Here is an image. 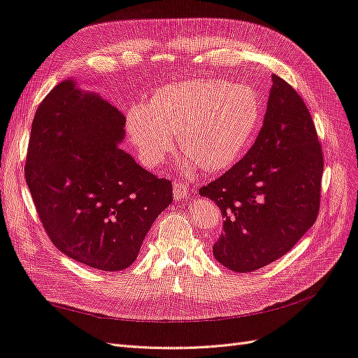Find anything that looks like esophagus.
I'll list each match as a JSON object with an SVG mask.
<instances>
[{"label": "esophagus", "mask_w": 358, "mask_h": 358, "mask_svg": "<svg viewBox=\"0 0 358 358\" xmlns=\"http://www.w3.org/2000/svg\"><path fill=\"white\" fill-rule=\"evenodd\" d=\"M188 191H189V188L185 185V183H182V182H176L175 187H173V192H175V197L178 200L187 197L188 196Z\"/></svg>", "instance_id": "34e87169"}]
</instances>
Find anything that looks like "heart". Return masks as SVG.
Instances as JSON below:
<instances>
[{
	"label": "heart",
	"mask_w": 358,
	"mask_h": 358,
	"mask_svg": "<svg viewBox=\"0 0 358 358\" xmlns=\"http://www.w3.org/2000/svg\"><path fill=\"white\" fill-rule=\"evenodd\" d=\"M262 121V101L251 86L192 79L164 85L148 104H134L127 115V133L149 169L170 154L179 131V148L191 171L222 170L246 152Z\"/></svg>",
	"instance_id": "b5f03b06"
}]
</instances>
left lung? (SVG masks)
Returning <instances> with one entry per match:
<instances>
[{"label": "left lung", "instance_id": "1", "mask_svg": "<svg viewBox=\"0 0 358 358\" xmlns=\"http://www.w3.org/2000/svg\"><path fill=\"white\" fill-rule=\"evenodd\" d=\"M263 128L248 154L199 189L225 218L213 255L248 273L285 255L315 224L321 203L322 148L297 91L273 74Z\"/></svg>", "mask_w": 358, "mask_h": 358}]
</instances>
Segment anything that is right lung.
I'll use <instances>...</instances> for the list:
<instances>
[{
    "instance_id": "right-lung-1",
    "label": "right lung",
    "mask_w": 358,
    "mask_h": 358,
    "mask_svg": "<svg viewBox=\"0 0 358 358\" xmlns=\"http://www.w3.org/2000/svg\"><path fill=\"white\" fill-rule=\"evenodd\" d=\"M124 127L116 107L64 80L38 104L27 150L25 180L50 242L104 272L136 262L173 201L169 179L117 148Z\"/></svg>"
}]
</instances>
